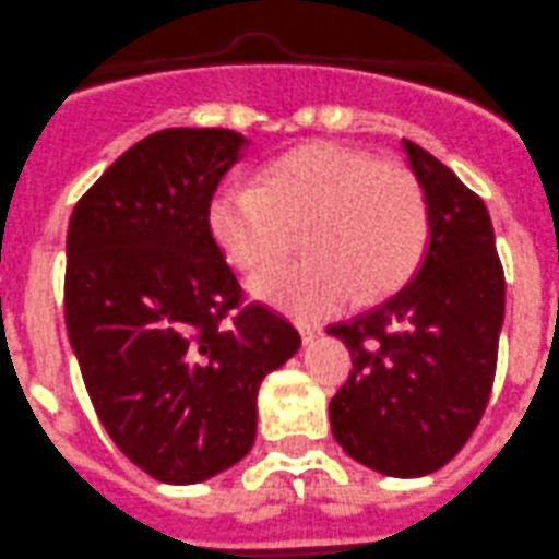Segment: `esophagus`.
I'll use <instances>...</instances> for the list:
<instances>
[{
    "label": "esophagus",
    "instance_id": "34e87169",
    "mask_svg": "<svg viewBox=\"0 0 559 559\" xmlns=\"http://www.w3.org/2000/svg\"><path fill=\"white\" fill-rule=\"evenodd\" d=\"M296 326H299L301 340H305V343H312V340H316L318 334H321V329H318V326H310V323H305V321H299V323H296Z\"/></svg>",
    "mask_w": 559,
    "mask_h": 559
}]
</instances>
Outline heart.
<instances>
[{
    "label": "heart",
    "instance_id": "1",
    "mask_svg": "<svg viewBox=\"0 0 559 559\" xmlns=\"http://www.w3.org/2000/svg\"><path fill=\"white\" fill-rule=\"evenodd\" d=\"M209 230L227 263L247 276L280 263L299 230L307 258L254 290L299 318H323L354 299H381L412 274L428 241V205L401 164L316 142L271 158L254 173V186L222 183L211 194Z\"/></svg>",
    "mask_w": 559,
    "mask_h": 559
}]
</instances>
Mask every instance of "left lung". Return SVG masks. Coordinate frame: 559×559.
Masks as SVG:
<instances>
[{"label":"left lung","instance_id":"left-lung-1","mask_svg":"<svg viewBox=\"0 0 559 559\" xmlns=\"http://www.w3.org/2000/svg\"><path fill=\"white\" fill-rule=\"evenodd\" d=\"M428 205V247L403 288L332 323L354 370L329 403L332 433L390 477L442 469L486 412L504 318V271L486 203L459 175L403 140Z\"/></svg>","mask_w":559,"mask_h":559}]
</instances>
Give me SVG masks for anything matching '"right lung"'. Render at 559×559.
<instances>
[{
	"label": "right lung",
	"instance_id": "1",
	"mask_svg": "<svg viewBox=\"0 0 559 559\" xmlns=\"http://www.w3.org/2000/svg\"><path fill=\"white\" fill-rule=\"evenodd\" d=\"M247 140L164 129L117 158L68 225L66 326L95 414L120 453L173 486L252 450L258 390L301 337L241 285L209 203Z\"/></svg>",
	"mask_w": 559,
	"mask_h": 559
}]
</instances>
